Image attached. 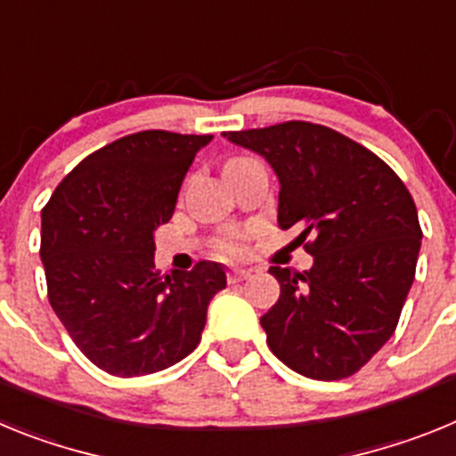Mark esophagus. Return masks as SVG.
<instances>
[{"mask_svg": "<svg viewBox=\"0 0 456 456\" xmlns=\"http://www.w3.org/2000/svg\"><path fill=\"white\" fill-rule=\"evenodd\" d=\"M247 269H231V272H228V281H231V283H241V281H247Z\"/></svg>", "mask_w": 456, "mask_h": 456, "instance_id": "34e87169", "label": "esophagus"}]
</instances>
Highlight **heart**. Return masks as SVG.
<instances>
[{"mask_svg":"<svg viewBox=\"0 0 456 456\" xmlns=\"http://www.w3.org/2000/svg\"><path fill=\"white\" fill-rule=\"evenodd\" d=\"M216 251H219L221 256H240V253L244 251V241H241V237H228V240L216 244Z\"/></svg>","mask_w":456,"mask_h":456,"instance_id":"1","label":"heart"}]
</instances>
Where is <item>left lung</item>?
<instances>
[{"instance_id":"1","label":"left lung","mask_w":456,"mask_h":456,"mask_svg":"<svg viewBox=\"0 0 456 456\" xmlns=\"http://www.w3.org/2000/svg\"><path fill=\"white\" fill-rule=\"evenodd\" d=\"M276 171L278 225L299 228L308 272L273 265L281 297L260 317L288 368L320 381L356 374L400 322L420 251V221L400 175L365 146L305 120L224 132Z\"/></svg>"}]
</instances>
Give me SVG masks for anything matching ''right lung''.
<instances>
[{
  "mask_svg": "<svg viewBox=\"0 0 456 456\" xmlns=\"http://www.w3.org/2000/svg\"><path fill=\"white\" fill-rule=\"evenodd\" d=\"M212 134L146 130L91 152L43 208L40 257L47 299L93 365L143 377L183 361L203 333L208 304L225 288L215 263L155 269L157 225Z\"/></svg>",
  "mask_w": 456,
  "mask_h": 456,
  "instance_id": "right-lung-1",
  "label": "right lung"
}]
</instances>
